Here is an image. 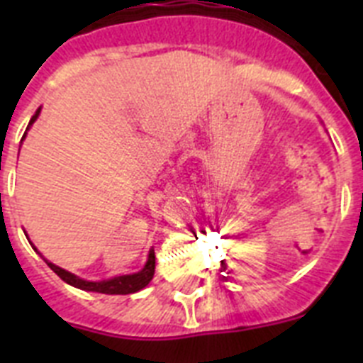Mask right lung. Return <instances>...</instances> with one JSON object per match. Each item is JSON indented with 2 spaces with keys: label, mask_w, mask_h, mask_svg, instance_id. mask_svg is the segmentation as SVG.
Segmentation results:
<instances>
[{
  "label": "right lung",
  "mask_w": 363,
  "mask_h": 363,
  "mask_svg": "<svg viewBox=\"0 0 363 363\" xmlns=\"http://www.w3.org/2000/svg\"><path fill=\"white\" fill-rule=\"evenodd\" d=\"M40 111H41V107L38 108L36 114L30 118L27 130L30 129V125L38 120V116H40ZM27 130H25V136H27ZM45 262H47V265H49V267L56 272L57 277L62 278L63 281H67L69 285H72V287H78V289H82V291H91V293H101V294L138 293V291L143 289V287H147V285H149V281L152 280V277H154V267H156V256H154V249H150L149 251L147 264L143 265V269L140 272L123 274V277H116V278H111V280H104V281L82 280V278H78L76 274H72V272H69V271H65V269L50 264L49 259H45Z\"/></svg>",
  "instance_id": "1"
}]
</instances>
